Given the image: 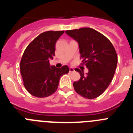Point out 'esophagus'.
<instances>
[{
    "label": "esophagus",
    "instance_id": "esophagus-1",
    "mask_svg": "<svg viewBox=\"0 0 133 133\" xmlns=\"http://www.w3.org/2000/svg\"><path fill=\"white\" fill-rule=\"evenodd\" d=\"M74 71H75V69H74L73 68H72V67L69 68V72H74Z\"/></svg>",
    "mask_w": 133,
    "mask_h": 133
}]
</instances>
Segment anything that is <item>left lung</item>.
<instances>
[{
  "label": "left lung",
  "mask_w": 133,
  "mask_h": 133,
  "mask_svg": "<svg viewBox=\"0 0 133 133\" xmlns=\"http://www.w3.org/2000/svg\"><path fill=\"white\" fill-rule=\"evenodd\" d=\"M66 33L76 40L79 45L82 65H86L89 72L75 69L81 75L74 82L75 91L85 98L99 97L111 83L117 68V55L110 41L103 34L91 28L69 30Z\"/></svg>",
  "instance_id": "obj_1"
}]
</instances>
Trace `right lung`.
<instances>
[{"mask_svg": "<svg viewBox=\"0 0 133 133\" xmlns=\"http://www.w3.org/2000/svg\"><path fill=\"white\" fill-rule=\"evenodd\" d=\"M64 30L44 32L27 46L21 60L20 69L23 84L27 91L38 98L47 97L58 89L59 80L69 72L66 65L61 69L50 67L49 59L53 58L55 44Z\"/></svg>", "mask_w": 133, "mask_h": 133, "instance_id": "right-lung-1", "label": "right lung"}]
</instances>
